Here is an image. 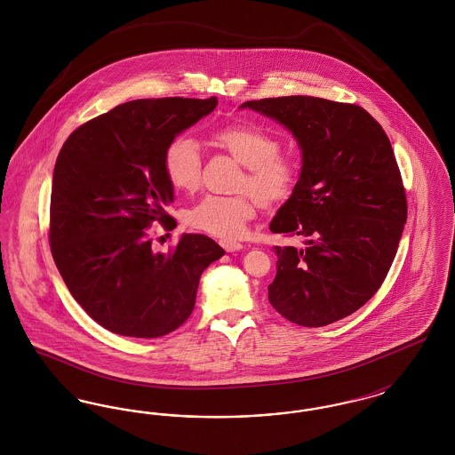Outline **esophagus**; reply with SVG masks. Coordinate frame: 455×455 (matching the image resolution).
<instances>
[{"mask_svg": "<svg viewBox=\"0 0 455 455\" xmlns=\"http://www.w3.org/2000/svg\"><path fill=\"white\" fill-rule=\"evenodd\" d=\"M221 247L227 252H237V251L243 249V245L240 242H235V240H221Z\"/></svg>", "mask_w": 455, "mask_h": 455, "instance_id": "obj_1", "label": "esophagus"}]
</instances>
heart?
Here are the masks:
<instances>
[{"label": "heart", "instance_id": "b5f03b06", "mask_svg": "<svg viewBox=\"0 0 455 455\" xmlns=\"http://www.w3.org/2000/svg\"><path fill=\"white\" fill-rule=\"evenodd\" d=\"M215 141L245 167L240 188H247L271 204L291 193L299 167L297 162L280 153V143L266 131L249 124L227 126L215 132ZM164 167L169 182L177 191H195L201 180V150L197 141L180 136L167 147ZM256 215V201L249 195L206 196L193 206L186 220L191 227L220 238H237L245 232L247 221Z\"/></svg>", "mask_w": 455, "mask_h": 455}]
</instances>
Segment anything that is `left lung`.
I'll return each instance as SVG.
<instances>
[{
    "instance_id": "1",
    "label": "left lung",
    "mask_w": 455,
    "mask_h": 455,
    "mask_svg": "<svg viewBox=\"0 0 455 455\" xmlns=\"http://www.w3.org/2000/svg\"><path fill=\"white\" fill-rule=\"evenodd\" d=\"M290 131L302 169L271 220L302 249L275 247L269 303L284 319L323 327L375 295L389 273L408 217L389 138L365 108L308 95L243 102Z\"/></svg>"
}]
</instances>
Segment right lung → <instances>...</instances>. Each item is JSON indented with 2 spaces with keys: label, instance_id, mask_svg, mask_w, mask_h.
<instances>
[{
  "label": "right lung",
  "instance_id": "obj_1",
  "mask_svg": "<svg viewBox=\"0 0 455 455\" xmlns=\"http://www.w3.org/2000/svg\"><path fill=\"white\" fill-rule=\"evenodd\" d=\"M217 106V97L131 100L73 131L58 155L51 252L73 299L110 332L175 331L195 308L203 271L225 254L199 234H182L167 254L148 237L173 203L167 147Z\"/></svg>",
  "mask_w": 455,
  "mask_h": 455
}]
</instances>
